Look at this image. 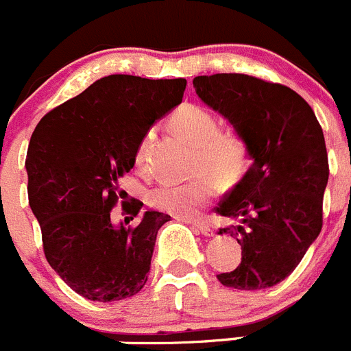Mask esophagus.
Instances as JSON below:
<instances>
[{
	"label": "esophagus",
	"mask_w": 351,
	"mask_h": 351,
	"mask_svg": "<svg viewBox=\"0 0 351 351\" xmlns=\"http://www.w3.org/2000/svg\"><path fill=\"white\" fill-rule=\"evenodd\" d=\"M193 228L200 231L202 234H205V237H214V230L207 223H193Z\"/></svg>",
	"instance_id": "esophagus-1"
}]
</instances>
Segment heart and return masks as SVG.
Returning <instances> with one entry per match:
<instances>
[{
	"label": "heart",
	"instance_id": "1",
	"mask_svg": "<svg viewBox=\"0 0 351 351\" xmlns=\"http://www.w3.org/2000/svg\"><path fill=\"white\" fill-rule=\"evenodd\" d=\"M170 128L195 146L191 170L198 172L186 182H162L147 195L153 208L176 217L197 215L217 193V181L233 186L243 179L250 165V147L234 132H221L219 120L208 109L184 104L170 117ZM153 132H147L137 147L136 162L147 158Z\"/></svg>",
	"mask_w": 351,
	"mask_h": 351
}]
</instances>
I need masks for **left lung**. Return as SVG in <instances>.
Listing matches in <instances>:
<instances>
[{"instance_id":"8db88e82","label":"left lung","mask_w":351,"mask_h":351,"mask_svg":"<svg viewBox=\"0 0 351 351\" xmlns=\"http://www.w3.org/2000/svg\"><path fill=\"white\" fill-rule=\"evenodd\" d=\"M197 95L223 114L250 147L252 165L215 212L240 221L224 228L242 263L217 275L226 287L259 291L287 278L322 230L329 179L324 132L313 109L280 83L239 73L197 76Z\"/></svg>"}]
</instances>
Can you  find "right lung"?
<instances>
[{"instance_id": "add662e5", "label": "right lung", "mask_w": 351, "mask_h": 351, "mask_svg": "<svg viewBox=\"0 0 351 351\" xmlns=\"http://www.w3.org/2000/svg\"><path fill=\"white\" fill-rule=\"evenodd\" d=\"M184 78L111 75L51 109L27 147V193L48 265L90 301H120L147 282L158 230L170 215L146 210L137 226H114L120 179L136 163L151 125L181 104ZM143 202L128 214L136 217Z\"/></svg>"}]
</instances>
